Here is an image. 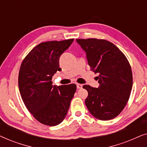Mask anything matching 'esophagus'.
<instances>
[{"instance_id":"34e87169","label":"esophagus","mask_w":147,"mask_h":147,"mask_svg":"<svg viewBox=\"0 0 147 147\" xmlns=\"http://www.w3.org/2000/svg\"><path fill=\"white\" fill-rule=\"evenodd\" d=\"M76 85H77V88H78V89H81V88H82V84H76Z\"/></svg>"}]
</instances>
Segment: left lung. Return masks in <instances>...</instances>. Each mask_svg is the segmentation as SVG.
Instances as JSON below:
<instances>
[{
  "label": "left lung",
  "instance_id": "1",
  "mask_svg": "<svg viewBox=\"0 0 147 147\" xmlns=\"http://www.w3.org/2000/svg\"><path fill=\"white\" fill-rule=\"evenodd\" d=\"M86 51L91 71L98 74V88L84 85L88 92L85 104L98 120L113 119L127 104L132 87V73L124 54L111 42L104 39H78Z\"/></svg>",
  "mask_w": 147,
  "mask_h": 147
}]
</instances>
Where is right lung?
Masks as SVG:
<instances>
[{
  "mask_svg": "<svg viewBox=\"0 0 147 147\" xmlns=\"http://www.w3.org/2000/svg\"><path fill=\"white\" fill-rule=\"evenodd\" d=\"M74 39L39 43L24 58L19 69V92L27 110L40 123L53 126L65 118L76 91L74 84L52 85V77L61 71L60 55Z\"/></svg>",
  "mask_w": 147,
  "mask_h": 147,
  "instance_id": "add662e5",
  "label": "right lung"
}]
</instances>
